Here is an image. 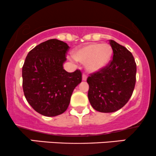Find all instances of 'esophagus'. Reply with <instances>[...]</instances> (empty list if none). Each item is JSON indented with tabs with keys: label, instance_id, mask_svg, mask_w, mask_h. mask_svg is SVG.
Here are the masks:
<instances>
[{
	"label": "esophagus",
	"instance_id": "34e87169",
	"mask_svg": "<svg viewBox=\"0 0 156 156\" xmlns=\"http://www.w3.org/2000/svg\"><path fill=\"white\" fill-rule=\"evenodd\" d=\"M87 76L86 75H84L83 74V75H82V80H83V81H87Z\"/></svg>",
	"mask_w": 156,
	"mask_h": 156
}]
</instances>
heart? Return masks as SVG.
<instances>
[{
	"label": "heart",
	"instance_id": "1",
	"mask_svg": "<svg viewBox=\"0 0 156 156\" xmlns=\"http://www.w3.org/2000/svg\"><path fill=\"white\" fill-rule=\"evenodd\" d=\"M76 61L85 64L89 73H95L108 66L112 57V49L107 44L92 43L75 49L73 52Z\"/></svg>",
	"mask_w": 156,
	"mask_h": 156
}]
</instances>
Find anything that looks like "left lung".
Listing matches in <instances>:
<instances>
[{
	"label": "left lung",
	"instance_id": "1",
	"mask_svg": "<svg viewBox=\"0 0 156 156\" xmlns=\"http://www.w3.org/2000/svg\"><path fill=\"white\" fill-rule=\"evenodd\" d=\"M113 57L108 66L87 78L88 98L101 112H113L130 98L136 84V64L132 53L113 40H109Z\"/></svg>",
	"mask_w": 156,
	"mask_h": 156
}]
</instances>
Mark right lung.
<instances>
[{"instance_id": "add662e5", "label": "right lung", "mask_w": 156, "mask_h": 156, "mask_svg": "<svg viewBox=\"0 0 156 156\" xmlns=\"http://www.w3.org/2000/svg\"><path fill=\"white\" fill-rule=\"evenodd\" d=\"M69 46L50 39L32 49L22 68L23 90L28 103L37 112L47 117L64 113L74 89L81 82V73L64 69Z\"/></svg>"}]
</instances>
